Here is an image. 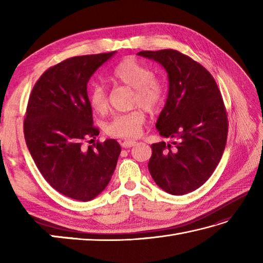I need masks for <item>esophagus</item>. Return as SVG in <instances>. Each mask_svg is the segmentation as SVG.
<instances>
[{"label":"esophagus","mask_w":263,"mask_h":263,"mask_svg":"<svg viewBox=\"0 0 263 263\" xmlns=\"http://www.w3.org/2000/svg\"><path fill=\"white\" fill-rule=\"evenodd\" d=\"M121 144H122L123 148H131L133 146H136L137 141H135V140H124L123 142H121Z\"/></svg>","instance_id":"obj_1"}]
</instances>
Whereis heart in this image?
<instances>
[{"instance_id": "heart-1", "label": "heart", "mask_w": 263, "mask_h": 263, "mask_svg": "<svg viewBox=\"0 0 263 263\" xmlns=\"http://www.w3.org/2000/svg\"><path fill=\"white\" fill-rule=\"evenodd\" d=\"M111 81L120 82L135 89L133 104L140 105L148 111H156L164 103L165 86L147 65L135 59H125L117 63L109 73ZM89 104L97 113H104L108 107V97L102 85H93L88 95ZM144 122L141 109H133L124 114H117L106 126L109 136L130 139L140 135Z\"/></svg>"}]
</instances>
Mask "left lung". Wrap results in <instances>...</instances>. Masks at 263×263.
<instances>
[{"mask_svg":"<svg viewBox=\"0 0 263 263\" xmlns=\"http://www.w3.org/2000/svg\"><path fill=\"white\" fill-rule=\"evenodd\" d=\"M138 55L163 65L170 82L156 127L173 141L152 144L150 175L167 193L192 192L211 176L224 154L228 133L224 100L208 70L186 55L175 49Z\"/></svg>","mask_w":263,"mask_h":263,"instance_id":"1","label":"left lung"}]
</instances>
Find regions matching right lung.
Wrapping results in <instances>:
<instances>
[{
  "label": "right lung",
  "mask_w": 263,
  "mask_h": 263,
  "mask_svg": "<svg viewBox=\"0 0 263 263\" xmlns=\"http://www.w3.org/2000/svg\"><path fill=\"white\" fill-rule=\"evenodd\" d=\"M115 53L74 57L52 66L35 83L28 102L27 147L49 185L71 199L90 201L102 193L121 154L114 139L85 146L99 135L88 81Z\"/></svg>",
  "instance_id": "1"
}]
</instances>
